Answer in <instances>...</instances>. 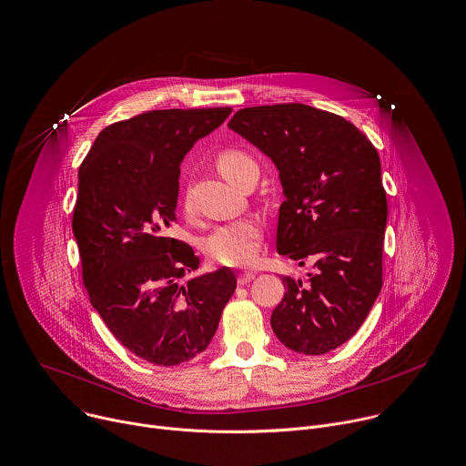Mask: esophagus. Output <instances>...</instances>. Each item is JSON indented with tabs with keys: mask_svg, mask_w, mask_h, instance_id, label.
I'll return each mask as SVG.
<instances>
[{
	"mask_svg": "<svg viewBox=\"0 0 466 466\" xmlns=\"http://www.w3.org/2000/svg\"><path fill=\"white\" fill-rule=\"evenodd\" d=\"M253 279H255V271H242V273L238 275V285L244 287V285H248L249 281H253Z\"/></svg>",
	"mask_w": 466,
	"mask_h": 466,
	"instance_id": "34e87169",
	"label": "esophagus"
}]
</instances>
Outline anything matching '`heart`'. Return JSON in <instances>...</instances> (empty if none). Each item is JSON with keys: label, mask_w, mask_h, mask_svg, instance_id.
<instances>
[{"label": "heart", "mask_w": 466, "mask_h": 466, "mask_svg": "<svg viewBox=\"0 0 466 466\" xmlns=\"http://www.w3.org/2000/svg\"><path fill=\"white\" fill-rule=\"evenodd\" d=\"M255 161L238 150H228L218 157L220 172L235 183L240 172ZM262 240V224L258 218H242L235 222L222 224L215 228L204 238V251L209 258L228 264V266H244L257 258Z\"/></svg>", "instance_id": "obj_1"}]
</instances>
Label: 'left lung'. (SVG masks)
<instances>
[{"label":"left lung","mask_w":466,"mask_h":466,"mask_svg":"<svg viewBox=\"0 0 466 466\" xmlns=\"http://www.w3.org/2000/svg\"><path fill=\"white\" fill-rule=\"evenodd\" d=\"M279 170L277 251L314 269L283 275L279 341L303 354L343 345L382 290L388 200L377 148L347 119L307 105L238 110L228 125Z\"/></svg>","instance_id":"1"}]
</instances>
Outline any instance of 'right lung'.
<instances>
[{
	"mask_svg": "<svg viewBox=\"0 0 466 466\" xmlns=\"http://www.w3.org/2000/svg\"><path fill=\"white\" fill-rule=\"evenodd\" d=\"M229 114L154 110L114 123L78 168L73 233L89 301L130 352L156 365H179L206 350L237 289L228 268L181 283L200 260L168 235L179 163Z\"/></svg>",
	"mask_w": 466,
	"mask_h": 466,
	"instance_id": "1",
	"label": "right lung"
}]
</instances>
